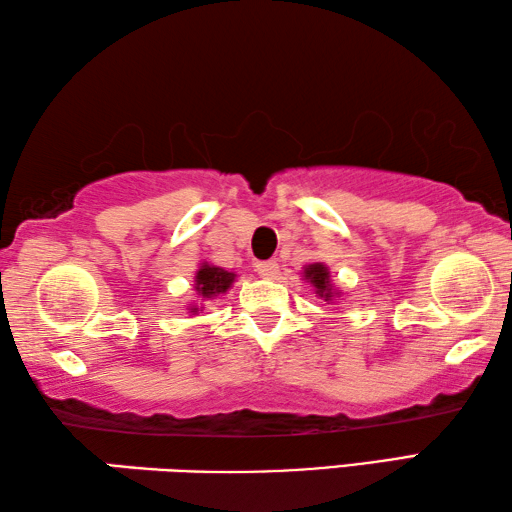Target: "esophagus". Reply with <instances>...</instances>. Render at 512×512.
I'll list each match as a JSON object with an SVG mask.
<instances>
[{"instance_id": "1", "label": "esophagus", "mask_w": 512, "mask_h": 512, "mask_svg": "<svg viewBox=\"0 0 512 512\" xmlns=\"http://www.w3.org/2000/svg\"><path fill=\"white\" fill-rule=\"evenodd\" d=\"M254 267L258 276H263V279H274V276L279 274V263L276 261H256Z\"/></svg>"}]
</instances>
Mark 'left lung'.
<instances>
[{
  "mask_svg": "<svg viewBox=\"0 0 512 512\" xmlns=\"http://www.w3.org/2000/svg\"><path fill=\"white\" fill-rule=\"evenodd\" d=\"M303 279L308 283H312V288H315L317 297H321L324 301H333L337 297V290L333 281H330V272L324 263H312L308 265L306 270H303Z\"/></svg>",
  "mask_w": 512,
  "mask_h": 512,
  "instance_id": "1",
  "label": "left lung"
}]
</instances>
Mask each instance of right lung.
Listing matches in <instances>:
<instances>
[{
	"label": "right lung",
	"mask_w": 512,
	"mask_h": 512,
	"mask_svg": "<svg viewBox=\"0 0 512 512\" xmlns=\"http://www.w3.org/2000/svg\"><path fill=\"white\" fill-rule=\"evenodd\" d=\"M233 281H236V274H233V272H227V270H222V267H215V265H209V263H202L200 270L195 272V294H197V299L209 301V299L220 297V294H224L231 288ZM188 310H191L195 315V312L200 308L191 306Z\"/></svg>",
	"instance_id": "add662e5"
}]
</instances>
